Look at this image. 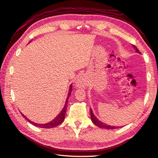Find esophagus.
<instances>
[{
    "label": "esophagus",
    "mask_w": 158,
    "mask_h": 158,
    "mask_svg": "<svg viewBox=\"0 0 158 158\" xmlns=\"http://www.w3.org/2000/svg\"><path fill=\"white\" fill-rule=\"evenodd\" d=\"M76 86L79 88H84L85 85L84 78H79L76 81Z\"/></svg>",
    "instance_id": "34e87169"
}]
</instances>
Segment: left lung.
I'll return each instance as SVG.
<instances>
[{
	"instance_id": "8db88e82",
	"label": "left lung",
	"mask_w": 158,
	"mask_h": 158,
	"mask_svg": "<svg viewBox=\"0 0 158 158\" xmlns=\"http://www.w3.org/2000/svg\"><path fill=\"white\" fill-rule=\"evenodd\" d=\"M133 47L135 50V52L137 53H139V54H141V52L139 51V50L137 49L136 46H135L134 45H133ZM90 118L92 122H93V124L94 125H96L97 127H98L99 128H105V129H114V128H117L118 127H113V126H110V125H107L104 124V123L102 122L100 120H99L97 118L96 116L94 115L93 110H92V109L90 108Z\"/></svg>"
}]
</instances>
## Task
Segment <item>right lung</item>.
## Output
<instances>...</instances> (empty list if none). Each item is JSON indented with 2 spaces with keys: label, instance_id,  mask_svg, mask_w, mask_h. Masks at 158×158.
Listing matches in <instances>:
<instances>
[{
  "label": "right lung",
  "instance_id": "obj_1",
  "mask_svg": "<svg viewBox=\"0 0 158 158\" xmlns=\"http://www.w3.org/2000/svg\"><path fill=\"white\" fill-rule=\"evenodd\" d=\"M72 90H73V84H71L70 85V88H69V91H68V94L66 101H65V106H64V107L63 108L62 110L61 111V113H60L58 114V115H57L53 120H52V121L50 122L46 123V124H36V123H34L32 121L30 120L26 116L24 115V114H23L21 112H20V113H21L22 116L25 119H27V122H29L30 123H31V124H33L34 126H36V127H37L41 128H51L57 127L58 125L61 124V123L64 122V120L65 119V113H66V109H67L68 100V99H69V97L70 96Z\"/></svg>",
  "mask_w": 158,
  "mask_h": 158
}]
</instances>
